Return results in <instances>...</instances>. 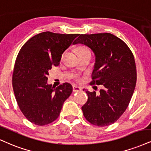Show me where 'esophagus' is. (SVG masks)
<instances>
[{
  "mask_svg": "<svg viewBox=\"0 0 151 151\" xmlns=\"http://www.w3.org/2000/svg\"><path fill=\"white\" fill-rule=\"evenodd\" d=\"M72 89H73V92H78V91H80L81 90V88L79 86H75V85H74L73 86H72Z\"/></svg>",
  "mask_w": 151,
  "mask_h": 151,
  "instance_id": "34e87169",
  "label": "esophagus"
}]
</instances>
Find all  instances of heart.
<instances>
[{"label":"heart","instance_id":"heart-1","mask_svg":"<svg viewBox=\"0 0 151 151\" xmlns=\"http://www.w3.org/2000/svg\"><path fill=\"white\" fill-rule=\"evenodd\" d=\"M88 51H90V50H88V48H86V47L85 46H80L76 49V52H77V55H79V54L83 53V52H88Z\"/></svg>","mask_w":151,"mask_h":151}]
</instances>
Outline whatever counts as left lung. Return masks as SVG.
Segmentation results:
<instances>
[{"label": "left lung", "mask_w": 151, "mask_h": 151, "mask_svg": "<svg viewBox=\"0 0 151 151\" xmlns=\"http://www.w3.org/2000/svg\"><path fill=\"white\" fill-rule=\"evenodd\" d=\"M77 43L88 46L95 54L91 85L103 87L99 95L84 89L88 101L81 107L83 116L96 126H108L124 113L135 89L133 53L122 40L110 33L80 34L73 44Z\"/></svg>", "instance_id": "obj_1"}]
</instances>
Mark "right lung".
Wrapping results in <instances>:
<instances>
[{
    "instance_id": "obj_1",
    "label": "right lung",
    "mask_w": 151,
    "mask_h": 151,
    "mask_svg": "<svg viewBox=\"0 0 151 151\" xmlns=\"http://www.w3.org/2000/svg\"><path fill=\"white\" fill-rule=\"evenodd\" d=\"M78 36L42 32L29 39L19 50L12 87L19 109L32 123L43 126L55 121L72 93L70 83L55 88L47 83V75L52 66L59 65L62 54Z\"/></svg>"
}]
</instances>
